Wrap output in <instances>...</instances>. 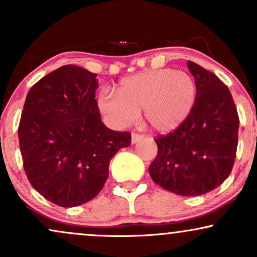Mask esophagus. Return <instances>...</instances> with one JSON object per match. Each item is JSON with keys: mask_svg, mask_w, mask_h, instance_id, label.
<instances>
[{"mask_svg": "<svg viewBox=\"0 0 257 257\" xmlns=\"http://www.w3.org/2000/svg\"><path fill=\"white\" fill-rule=\"evenodd\" d=\"M144 135L141 134H137V133H133L132 134V144H137L140 140H143Z\"/></svg>", "mask_w": 257, "mask_h": 257, "instance_id": "34e87169", "label": "esophagus"}]
</instances>
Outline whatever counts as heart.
Here are the masks:
<instances>
[{"label":"heart","mask_w":257,"mask_h":257,"mask_svg":"<svg viewBox=\"0 0 257 257\" xmlns=\"http://www.w3.org/2000/svg\"><path fill=\"white\" fill-rule=\"evenodd\" d=\"M197 88L187 72L174 69L149 70L123 78L114 94H101L100 111L116 126L124 128L144 120L152 131L170 133L179 128L192 111Z\"/></svg>","instance_id":"heart-1"}]
</instances>
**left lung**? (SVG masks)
<instances>
[{
	"label": "left lung",
	"instance_id": "left-lung-1",
	"mask_svg": "<svg viewBox=\"0 0 257 257\" xmlns=\"http://www.w3.org/2000/svg\"><path fill=\"white\" fill-rule=\"evenodd\" d=\"M187 65L197 88L194 106L179 128L156 139L158 153L149 172L164 190L200 196L219 187L231 174L239 118L227 85L198 64Z\"/></svg>",
	"mask_w": 257,
	"mask_h": 257
}]
</instances>
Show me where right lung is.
<instances>
[{
  "mask_svg": "<svg viewBox=\"0 0 257 257\" xmlns=\"http://www.w3.org/2000/svg\"><path fill=\"white\" fill-rule=\"evenodd\" d=\"M96 73L64 65L26 95L19 129L24 169L32 187L54 204L72 208L104 187L111 158L132 143L101 120Z\"/></svg>",
  "mask_w": 257,
  "mask_h": 257,
  "instance_id": "right-lung-1",
  "label": "right lung"
}]
</instances>
